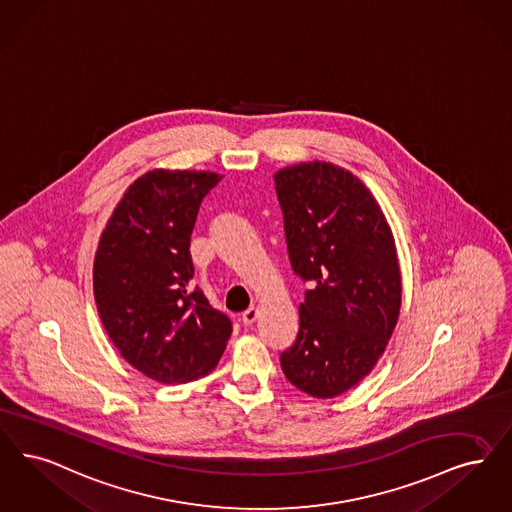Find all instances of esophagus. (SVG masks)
Masks as SVG:
<instances>
[{
	"label": "esophagus",
	"instance_id": "1",
	"mask_svg": "<svg viewBox=\"0 0 512 512\" xmlns=\"http://www.w3.org/2000/svg\"><path fill=\"white\" fill-rule=\"evenodd\" d=\"M257 316H259V308L249 307L246 312L242 314V318H240V320H242V324H244V326H253V322L257 320Z\"/></svg>",
	"mask_w": 512,
	"mask_h": 512
}]
</instances>
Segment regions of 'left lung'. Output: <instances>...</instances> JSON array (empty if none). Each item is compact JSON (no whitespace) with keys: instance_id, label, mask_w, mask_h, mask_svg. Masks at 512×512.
I'll return each instance as SVG.
<instances>
[{"instance_id":"obj_1","label":"left lung","mask_w":512,"mask_h":512,"mask_svg":"<svg viewBox=\"0 0 512 512\" xmlns=\"http://www.w3.org/2000/svg\"><path fill=\"white\" fill-rule=\"evenodd\" d=\"M274 184L289 263L308 286L280 364L297 389L333 398L368 375L396 326L402 280L394 238L366 184L343 167L291 165Z\"/></svg>"}]
</instances>
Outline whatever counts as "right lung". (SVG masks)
I'll list each match as a JSON object with an SVG mask.
<instances>
[{
	"label": "right lung",
	"mask_w": 512,
	"mask_h": 512,
	"mask_svg": "<svg viewBox=\"0 0 512 512\" xmlns=\"http://www.w3.org/2000/svg\"><path fill=\"white\" fill-rule=\"evenodd\" d=\"M221 175L156 169L127 188L103 230L93 265L99 316L123 358L173 385L217 366L230 318L190 287V236Z\"/></svg>",
	"instance_id": "add662e5"
}]
</instances>
